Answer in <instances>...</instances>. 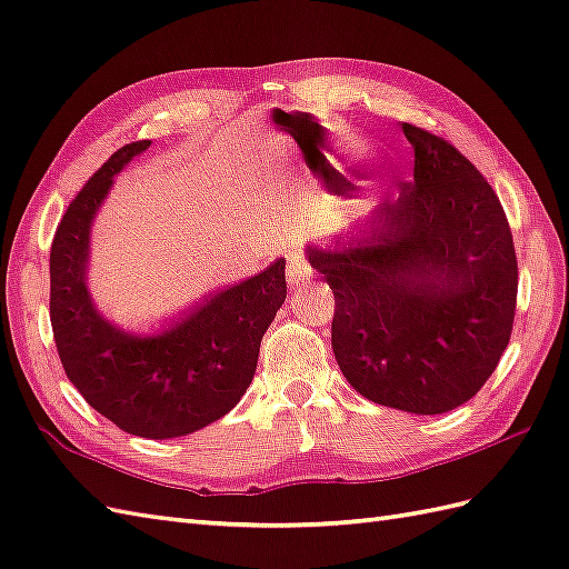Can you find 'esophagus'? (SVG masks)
I'll return each instance as SVG.
<instances>
[{
  "instance_id": "1",
  "label": "esophagus",
  "mask_w": 569,
  "mask_h": 569,
  "mask_svg": "<svg viewBox=\"0 0 569 569\" xmlns=\"http://www.w3.org/2000/svg\"><path fill=\"white\" fill-rule=\"evenodd\" d=\"M287 282L292 284V287H297V284H303V282H309L311 277H313V270H311V266L307 260H303L301 256H289L287 258Z\"/></svg>"
}]
</instances>
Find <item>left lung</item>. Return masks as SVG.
<instances>
[{
	"label": "left lung",
	"mask_w": 569,
	"mask_h": 569,
	"mask_svg": "<svg viewBox=\"0 0 569 569\" xmlns=\"http://www.w3.org/2000/svg\"><path fill=\"white\" fill-rule=\"evenodd\" d=\"M410 183L350 241L307 246L336 295L332 352L357 393L415 415L463 406L490 379L517 309V253L488 180L459 149L403 124Z\"/></svg>",
	"instance_id": "1"
}]
</instances>
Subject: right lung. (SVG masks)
Segmentation results:
<instances>
[{
    "label": "right lung",
    "mask_w": 569,
    "mask_h": 569,
    "mask_svg": "<svg viewBox=\"0 0 569 569\" xmlns=\"http://www.w3.org/2000/svg\"><path fill=\"white\" fill-rule=\"evenodd\" d=\"M149 144L118 149L67 207L50 251V323L67 379L93 410L128 435L173 439L239 403L287 282L284 258H277L256 277L192 303L154 336L106 321L87 284L91 224L113 178Z\"/></svg>",
    "instance_id": "obj_1"
}]
</instances>
